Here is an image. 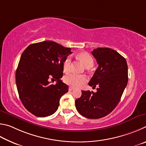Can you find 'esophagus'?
Returning a JSON list of instances; mask_svg holds the SVG:
<instances>
[{"instance_id":"esophagus-1","label":"esophagus","mask_w":146,"mask_h":146,"mask_svg":"<svg viewBox=\"0 0 146 146\" xmlns=\"http://www.w3.org/2000/svg\"><path fill=\"white\" fill-rule=\"evenodd\" d=\"M74 89V88L72 87V86H70V87L68 88V90H69V91H72V90H73Z\"/></svg>"}]
</instances>
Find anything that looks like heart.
Wrapping results in <instances>:
<instances>
[{
  "instance_id": "b5f03b06",
  "label": "heart",
  "mask_w": 146,
  "mask_h": 146,
  "mask_svg": "<svg viewBox=\"0 0 146 146\" xmlns=\"http://www.w3.org/2000/svg\"><path fill=\"white\" fill-rule=\"evenodd\" d=\"M78 57L82 60L86 68H91L94 65V60L90 54L87 52H81L78 54ZM71 58L68 56L65 58L63 63V70L65 72H68L70 69L71 66ZM64 81L67 85L74 86V87H79L85 84L87 81V78L83 74H76L74 73H69L64 77Z\"/></svg>"
}]
</instances>
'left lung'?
I'll return each mask as SVG.
<instances>
[{
	"label": "left lung",
	"instance_id": "1",
	"mask_svg": "<svg viewBox=\"0 0 146 146\" xmlns=\"http://www.w3.org/2000/svg\"><path fill=\"white\" fill-rule=\"evenodd\" d=\"M98 63L88 83L97 88L96 92L81 90L82 95L75 101L81 115L88 119H99L113 110L119 103L127 84V65L126 59L116 50L98 47L92 52Z\"/></svg>",
	"mask_w": 146,
	"mask_h": 146
}]
</instances>
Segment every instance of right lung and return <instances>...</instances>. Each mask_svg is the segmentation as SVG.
<instances>
[{
    "mask_svg": "<svg viewBox=\"0 0 146 146\" xmlns=\"http://www.w3.org/2000/svg\"><path fill=\"white\" fill-rule=\"evenodd\" d=\"M70 48L52 41L33 43L22 54L16 71V84L23 105L35 116L55 113L61 96L68 91L62 82L63 63L71 54ZM50 78L57 81L51 84Z\"/></svg>",
    "mask_w": 146,
    "mask_h": 146,
    "instance_id": "right-lung-1",
    "label": "right lung"
}]
</instances>
